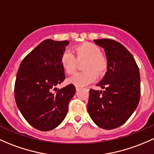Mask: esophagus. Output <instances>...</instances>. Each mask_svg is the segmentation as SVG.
<instances>
[{
  "label": "esophagus",
  "mask_w": 154,
  "mask_h": 154,
  "mask_svg": "<svg viewBox=\"0 0 154 154\" xmlns=\"http://www.w3.org/2000/svg\"><path fill=\"white\" fill-rule=\"evenodd\" d=\"M80 90V87H78V86H76V91H79Z\"/></svg>",
  "instance_id": "34e87169"
}]
</instances>
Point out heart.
Returning <instances> with one entry per match:
<instances>
[{
    "mask_svg": "<svg viewBox=\"0 0 154 154\" xmlns=\"http://www.w3.org/2000/svg\"><path fill=\"white\" fill-rule=\"evenodd\" d=\"M78 60L86 59L84 69L86 71L77 72L68 79V82L78 87H83L96 80L97 74L106 72L107 60L101 54V49L92 43H84L74 48ZM77 60L70 51H65L60 57V64L67 74H72L77 66Z\"/></svg>",
    "mask_w": 154,
    "mask_h": 154,
    "instance_id": "heart-1",
    "label": "heart"
}]
</instances>
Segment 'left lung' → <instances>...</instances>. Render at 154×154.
Segmentation results:
<instances>
[{"mask_svg": "<svg viewBox=\"0 0 154 154\" xmlns=\"http://www.w3.org/2000/svg\"><path fill=\"white\" fill-rule=\"evenodd\" d=\"M94 41L104 48L107 72L97 84L105 90L90 89L87 108L97 125L111 130L123 125L138 106L140 70L130 51L119 42L110 39Z\"/></svg>", "mask_w": 154, "mask_h": 154, "instance_id": "8db88e82", "label": "left lung"}]
</instances>
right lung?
<instances>
[{"label":"right lung","mask_w":154,"mask_h":154,"mask_svg":"<svg viewBox=\"0 0 154 154\" xmlns=\"http://www.w3.org/2000/svg\"><path fill=\"white\" fill-rule=\"evenodd\" d=\"M69 44L68 40H43L25 57L17 71L16 104L26 120L42 131L52 130L63 121L75 94L73 84L56 88L66 79L60 57Z\"/></svg>","instance_id":"1"}]
</instances>
